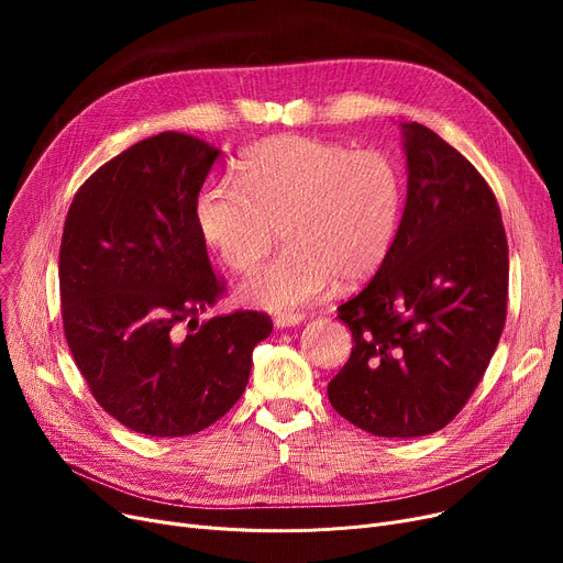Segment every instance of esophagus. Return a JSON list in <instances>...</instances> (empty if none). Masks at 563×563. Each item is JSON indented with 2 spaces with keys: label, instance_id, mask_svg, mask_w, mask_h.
I'll return each instance as SVG.
<instances>
[{
  "label": "esophagus",
  "instance_id": "esophagus-1",
  "mask_svg": "<svg viewBox=\"0 0 563 563\" xmlns=\"http://www.w3.org/2000/svg\"><path fill=\"white\" fill-rule=\"evenodd\" d=\"M303 321V314L297 312V314H278L274 319V327L276 329H289V327H299V323Z\"/></svg>",
  "mask_w": 563,
  "mask_h": 563
}]
</instances>
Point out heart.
I'll use <instances>...</instances> for the list:
<instances>
[{
  "mask_svg": "<svg viewBox=\"0 0 563 563\" xmlns=\"http://www.w3.org/2000/svg\"><path fill=\"white\" fill-rule=\"evenodd\" d=\"M236 185L198 191L196 228L234 274L255 269L280 230L285 251L240 287L242 301L280 314L319 301L335 280L374 276L404 214L401 170L388 155L323 139L257 143L236 164Z\"/></svg>",
  "mask_w": 563,
  "mask_h": 563,
  "instance_id": "heart-1",
  "label": "heart"
}]
</instances>
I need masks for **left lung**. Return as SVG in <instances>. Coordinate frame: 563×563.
Listing matches in <instances>:
<instances>
[{
	"label": "left lung",
	"instance_id": "left-lung-1",
	"mask_svg": "<svg viewBox=\"0 0 563 563\" xmlns=\"http://www.w3.org/2000/svg\"><path fill=\"white\" fill-rule=\"evenodd\" d=\"M399 128L404 217L386 262L338 308L353 349L329 399L372 435L420 438L459 416L493 358L507 319L509 246L477 168L429 128Z\"/></svg>",
	"mask_w": 563,
	"mask_h": 563
}]
</instances>
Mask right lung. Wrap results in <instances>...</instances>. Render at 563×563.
<instances>
[{"instance_id":"right-lung-1","label":"right lung","mask_w":563,"mask_h":563,"mask_svg":"<svg viewBox=\"0 0 563 563\" xmlns=\"http://www.w3.org/2000/svg\"><path fill=\"white\" fill-rule=\"evenodd\" d=\"M221 151L162 132L79 187L58 253L64 331L96 401L153 438L191 435L246 390L262 312L200 321L221 294L194 205Z\"/></svg>"}]
</instances>
